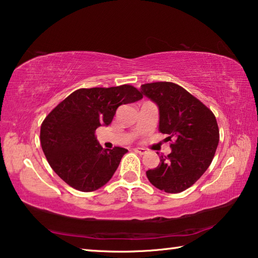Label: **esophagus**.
<instances>
[{"label":"esophagus","mask_w":258,"mask_h":258,"mask_svg":"<svg viewBox=\"0 0 258 258\" xmlns=\"http://www.w3.org/2000/svg\"><path fill=\"white\" fill-rule=\"evenodd\" d=\"M135 152H137V154H140V155H145L146 154V149H143V148H134L133 149Z\"/></svg>","instance_id":"34e87169"}]
</instances>
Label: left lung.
Segmentation results:
<instances>
[{
	"mask_svg": "<svg viewBox=\"0 0 258 258\" xmlns=\"http://www.w3.org/2000/svg\"><path fill=\"white\" fill-rule=\"evenodd\" d=\"M141 93L159 109L158 131L167 134L172 151L160 156V163L147 171L148 180L157 189L178 194L197 182L207 171L220 141L214 113L180 85L156 82L141 85Z\"/></svg>",
	"mask_w": 258,
	"mask_h": 258,
	"instance_id": "left-lung-1",
	"label": "left lung"
}]
</instances>
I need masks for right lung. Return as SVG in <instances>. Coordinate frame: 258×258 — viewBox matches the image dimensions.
<instances>
[{
	"mask_svg": "<svg viewBox=\"0 0 258 258\" xmlns=\"http://www.w3.org/2000/svg\"><path fill=\"white\" fill-rule=\"evenodd\" d=\"M143 98L131 85L80 89L60 102L41 126V146L52 169L83 192L103 186L127 149H103L95 130L112 121L117 108Z\"/></svg>",
	"mask_w": 258,
	"mask_h": 258,
	"instance_id": "1",
	"label": "right lung"
}]
</instances>
